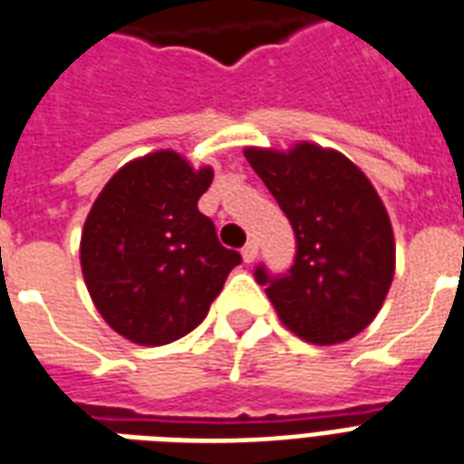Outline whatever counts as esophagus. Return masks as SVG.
Returning a JSON list of instances; mask_svg holds the SVG:
<instances>
[{"mask_svg":"<svg viewBox=\"0 0 464 464\" xmlns=\"http://www.w3.org/2000/svg\"><path fill=\"white\" fill-rule=\"evenodd\" d=\"M241 256H243V261H246V263L256 261V256H258V243H256V241L246 243V246H243Z\"/></svg>","mask_w":464,"mask_h":464,"instance_id":"obj_1","label":"esophagus"}]
</instances>
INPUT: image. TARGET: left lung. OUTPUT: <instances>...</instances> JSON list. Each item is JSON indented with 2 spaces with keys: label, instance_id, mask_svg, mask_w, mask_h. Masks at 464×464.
Here are the masks:
<instances>
[{
  "label": "left lung",
  "instance_id": "1",
  "mask_svg": "<svg viewBox=\"0 0 464 464\" xmlns=\"http://www.w3.org/2000/svg\"><path fill=\"white\" fill-rule=\"evenodd\" d=\"M246 159L295 231V263L281 278L258 268L281 323L305 343L335 345L365 331L395 276L385 203L348 156L301 141L288 151L248 146Z\"/></svg>",
  "mask_w": 464,
  "mask_h": 464
}]
</instances>
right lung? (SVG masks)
Returning <instances> with one entry per match:
<instances>
[{
	"mask_svg": "<svg viewBox=\"0 0 464 464\" xmlns=\"http://www.w3.org/2000/svg\"><path fill=\"white\" fill-rule=\"evenodd\" d=\"M211 181V166L161 149L123 163L96 196L82 273L96 311L126 341L166 345L191 333L241 263L198 211Z\"/></svg>",
	"mask_w": 464,
	"mask_h": 464,
	"instance_id": "right-lung-1",
	"label": "right lung"
}]
</instances>
